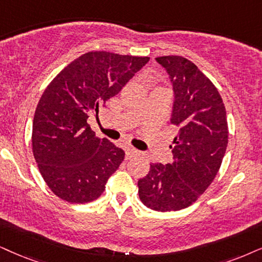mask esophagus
I'll use <instances>...</instances> for the list:
<instances>
[{"label":"esophagus","instance_id":"1","mask_svg":"<svg viewBox=\"0 0 262 262\" xmlns=\"http://www.w3.org/2000/svg\"><path fill=\"white\" fill-rule=\"evenodd\" d=\"M139 154H140V151L135 150V148L128 147L127 150H125V158H127V160H129V158L134 157V156H137V155H139Z\"/></svg>","mask_w":262,"mask_h":262}]
</instances>
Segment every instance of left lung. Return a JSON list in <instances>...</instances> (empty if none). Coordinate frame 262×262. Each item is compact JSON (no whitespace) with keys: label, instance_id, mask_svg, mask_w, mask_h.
<instances>
[{"label":"left lung","instance_id":"left-lung-1","mask_svg":"<svg viewBox=\"0 0 262 262\" xmlns=\"http://www.w3.org/2000/svg\"><path fill=\"white\" fill-rule=\"evenodd\" d=\"M173 84L170 122L179 128L173 162L152 163L138 181L140 201L150 209L175 211L197 201L220 169L228 142L226 108L209 78L186 58H156Z\"/></svg>","mask_w":262,"mask_h":262}]
</instances>
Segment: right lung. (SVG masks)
<instances>
[{"mask_svg":"<svg viewBox=\"0 0 262 262\" xmlns=\"http://www.w3.org/2000/svg\"><path fill=\"white\" fill-rule=\"evenodd\" d=\"M148 57L88 52L57 75L39 99L32 123V152L39 173L59 198L88 203L101 196L124 151L95 137L87 123Z\"/></svg>","mask_w":262,"mask_h":262,"instance_id":"obj_1","label":"right lung"}]
</instances>
